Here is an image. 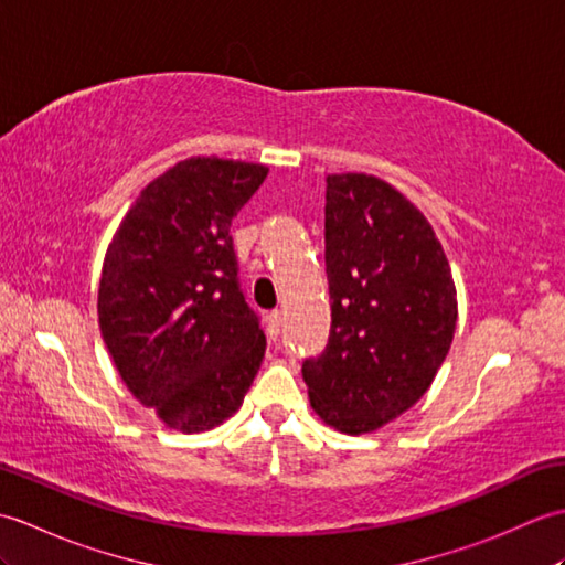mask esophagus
<instances>
[{"label":"esophagus","mask_w":565,"mask_h":565,"mask_svg":"<svg viewBox=\"0 0 565 565\" xmlns=\"http://www.w3.org/2000/svg\"><path fill=\"white\" fill-rule=\"evenodd\" d=\"M281 326H284V313H281L279 308H276V310H271V313H269V338L271 340L279 338Z\"/></svg>","instance_id":"34e87169"}]
</instances>
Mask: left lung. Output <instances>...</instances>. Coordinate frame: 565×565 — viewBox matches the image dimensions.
Here are the masks:
<instances>
[{
  "label": "left lung",
  "mask_w": 565,
  "mask_h": 565,
  "mask_svg": "<svg viewBox=\"0 0 565 565\" xmlns=\"http://www.w3.org/2000/svg\"><path fill=\"white\" fill-rule=\"evenodd\" d=\"M326 271L332 326L303 359L310 405L344 435H364L413 407L447 356L456 289L439 239L411 201L369 174L326 189Z\"/></svg>",
  "instance_id": "1"
}]
</instances>
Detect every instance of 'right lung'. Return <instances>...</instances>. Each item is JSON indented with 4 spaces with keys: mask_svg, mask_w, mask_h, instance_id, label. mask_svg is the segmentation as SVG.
Wrapping results in <instances>:
<instances>
[{
    "mask_svg": "<svg viewBox=\"0 0 565 565\" xmlns=\"http://www.w3.org/2000/svg\"><path fill=\"white\" fill-rule=\"evenodd\" d=\"M267 167L191 158L140 191L106 249L99 326L130 393L179 431L221 425L262 364L231 225Z\"/></svg>",
    "mask_w": 565,
    "mask_h": 565,
    "instance_id": "add662e5",
    "label": "right lung"
}]
</instances>
